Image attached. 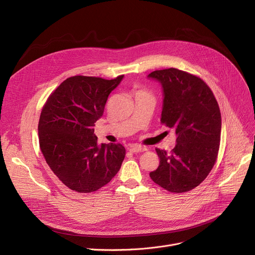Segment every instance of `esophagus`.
<instances>
[{"label":"esophagus","instance_id":"esophagus-1","mask_svg":"<svg viewBox=\"0 0 255 255\" xmlns=\"http://www.w3.org/2000/svg\"><path fill=\"white\" fill-rule=\"evenodd\" d=\"M129 151L132 153L144 152V151H146V148L144 145H140V144H132L129 146Z\"/></svg>","mask_w":255,"mask_h":255}]
</instances>
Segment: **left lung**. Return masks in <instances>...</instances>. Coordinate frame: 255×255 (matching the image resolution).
Instances as JSON below:
<instances>
[{
	"instance_id": "left-lung-1",
	"label": "left lung",
	"mask_w": 255,
	"mask_h": 255,
	"mask_svg": "<svg viewBox=\"0 0 255 255\" xmlns=\"http://www.w3.org/2000/svg\"><path fill=\"white\" fill-rule=\"evenodd\" d=\"M148 76L163 88L161 124L175 129L178 135L170 154L156 148L160 162L150 177L169 192L190 191L208 177L217 160L221 136L218 102L210 87L194 74L168 68Z\"/></svg>"
}]
</instances>
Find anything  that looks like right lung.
Returning <instances> with one entry per match:
<instances>
[{"mask_svg":"<svg viewBox=\"0 0 255 255\" xmlns=\"http://www.w3.org/2000/svg\"><path fill=\"white\" fill-rule=\"evenodd\" d=\"M123 76H71L50 94L42 107L38 124L40 150L52 172L73 191H97L122 165L124 146L99 145L94 126Z\"/></svg>","mask_w":255,"mask_h":255,"instance_id":"add662e5","label":"right lung"}]
</instances>
